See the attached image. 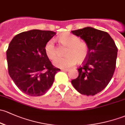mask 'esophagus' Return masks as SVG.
<instances>
[{
  "label": "esophagus",
  "mask_w": 125,
  "mask_h": 125,
  "mask_svg": "<svg viewBox=\"0 0 125 125\" xmlns=\"http://www.w3.org/2000/svg\"><path fill=\"white\" fill-rule=\"evenodd\" d=\"M62 71H69V69H68V68H62Z\"/></svg>",
  "instance_id": "esophagus-1"
}]
</instances>
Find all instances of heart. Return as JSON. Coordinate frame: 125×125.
Returning <instances> with one entry per match:
<instances>
[{
	"instance_id": "b5f03b06",
	"label": "heart",
	"mask_w": 125,
	"mask_h": 125,
	"mask_svg": "<svg viewBox=\"0 0 125 125\" xmlns=\"http://www.w3.org/2000/svg\"><path fill=\"white\" fill-rule=\"evenodd\" d=\"M60 42L63 45L68 47L66 51V57H57L54 60L53 63L59 68H69L77 62L82 63L88 56L89 50L85 43L81 42L78 36L69 34H63L59 36ZM47 57L54 59L57 55V48L54 41L50 39L46 43L44 47Z\"/></svg>"
}]
</instances>
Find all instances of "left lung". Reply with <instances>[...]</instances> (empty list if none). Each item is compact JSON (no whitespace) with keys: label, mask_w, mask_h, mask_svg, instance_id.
Returning a JSON list of instances; mask_svg holds the SVG:
<instances>
[{"label":"left lung","mask_w":125,"mask_h":125,"mask_svg":"<svg viewBox=\"0 0 125 125\" xmlns=\"http://www.w3.org/2000/svg\"><path fill=\"white\" fill-rule=\"evenodd\" d=\"M72 33L86 42L89 53L82 66L77 69L78 77L71 83L81 94L94 96L103 90L112 78L117 47L106 31L87 27Z\"/></svg>","instance_id":"left-lung-1"}]
</instances>
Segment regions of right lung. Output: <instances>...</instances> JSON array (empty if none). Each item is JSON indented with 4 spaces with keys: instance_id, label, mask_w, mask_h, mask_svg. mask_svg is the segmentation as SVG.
Listing matches in <instances>:
<instances>
[{
    "instance_id": "add662e5",
    "label": "right lung",
    "mask_w": 125,
    "mask_h": 125,
    "mask_svg": "<svg viewBox=\"0 0 125 125\" xmlns=\"http://www.w3.org/2000/svg\"><path fill=\"white\" fill-rule=\"evenodd\" d=\"M53 31L31 30L15 35L6 51L8 73L17 87L31 96L43 95L51 87L56 68L46 55V43Z\"/></svg>"
}]
</instances>
